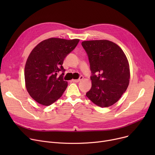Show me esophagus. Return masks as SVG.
<instances>
[{"label": "esophagus", "instance_id": "esophagus-1", "mask_svg": "<svg viewBox=\"0 0 155 155\" xmlns=\"http://www.w3.org/2000/svg\"><path fill=\"white\" fill-rule=\"evenodd\" d=\"M83 78H84V77H83V76H80L78 79H77V80H72V82H80V80H82Z\"/></svg>", "mask_w": 155, "mask_h": 155}]
</instances>
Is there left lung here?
<instances>
[{
  "instance_id": "8db88e82",
  "label": "left lung",
  "mask_w": 155,
  "mask_h": 155,
  "mask_svg": "<svg viewBox=\"0 0 155 155\" xmlns=\"http://www.w3.org/2000/svg\"><path fill=\"white\" fill-rule=\"evenodd\" d=\"M92 73V87L86 95L101 107L117 102L126 92L130 79L129 64L123 50L109 40L84 41Z\"/></svg>"
}]
</instances>
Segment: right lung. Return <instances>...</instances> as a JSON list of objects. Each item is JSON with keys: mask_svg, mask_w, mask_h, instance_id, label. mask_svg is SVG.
Returning <instances> with one entry per match:
<instances>
[{"mask_svg": "<svg viewBox=\"0 0 155 155\" xmlns=\"http://www.w3.org/2000/svg\"><path fill=\"white\" fill-rule=\"evenodd\" d=\"M80 39L51 38L38 44L30 53L24 68L27 91L38 103L50 105L61 97L68 86L62 64ZM60 71L64 73L58 76Z\"/></svg>", "mask_w": 155, "mask_h": 155, "instance_id": "obj_1", "label": "right lung"}]
</instances>
